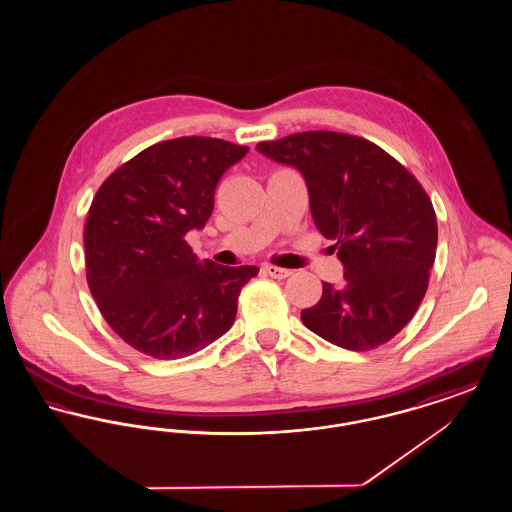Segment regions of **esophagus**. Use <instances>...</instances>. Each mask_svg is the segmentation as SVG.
Returning <instances> with one entry per match:
<instances>
[{
  "mask_svg": "<svg viewBox=\"0 0 512 512\" xmlns=\"http://www.w3.org/2000/svg\"><path fill=\"white\" fill-rule=\"evenodd\" d=\"M263 268L270 278H276V280H284V278L292 276V270H288V268L274 267V265H265Z\"/></svg>",
  "mask_w": 512,
  "mask_h": 512,
  "instance_id": "obj_1",
  "label": "esophagus"
}]
</instances>
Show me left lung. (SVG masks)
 I'll return each instance as SVG.
<instances>
[{"label": "left lung", "mask_w": 512, "mask_h": 512, "mask_svg": "<svg viewBox=\"0 0 512 512\" xmlns=\"http://www.w3.org/2000/svg\"><path fill=\"white\" fill-rule=\"evenodd\" d=\"M257 149L301 171L318 232L338 240L343 284L322 282L303 324L349 351L388 343L428 290L438 245L432 199L390 153L359 136L311 130Z\"/></svg>", "instance_id": "left-lung-1"}]
</instances>
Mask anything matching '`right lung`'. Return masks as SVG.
<instances>
[{
    "label": "right lung",
    "instance_id": "add662e5",
    "mask_svg": "<svg viewBox=\"0 0 512 512\" xmlns=\"http://www.w3.org/2000/svg\"><path fill=\"white\" fill-rule=\"evenodd\" d=\"M249 147L184 136L140 151L94 197L84 226L86 280L115 334L159 361L194 355L230 330L259 268L197 261L220 176Z\"/></svg>",
    "mask_w": 512,
    "mask_h": 512
}]
</instances>
